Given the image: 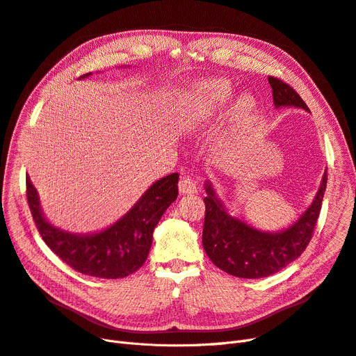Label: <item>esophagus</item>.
Returning <instances> with one entry per match:
<instances>
[{"instance_id":"obj_1","label":"esophagus","mask_w":356,"mask_h":356,"mask_svg":"<svg viewBox=\"0 0 356 356\" xmlns=\"http://www.w3.org/2000/svg\"><path fill=\"white\" fill-rule=\"evenodd\" d=\"M179 191H180L181 195H192V193H196V192H197L196 183H195L191 177L184 176V177H181L180 181H179Z\"/></svg>"}]
</instances>
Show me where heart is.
Segmentation results:
<instances>
[{
	"label": "heart",
	"mask_w": 356,
	"mask_h": 356,
	"mask_svg": "<svg viewBox=\"0 0 356 356\" xmlns=\"http://www.w3.org/2000/svg\"><path fill=\"white\" fill-rule=\"evenodd\" d=\"M233 97V88L225 80L207 81L184 99L181 104V123L186 129H197L204 123L222 113ZM256 113V102L250 96H241L233 107L237 125H245Z\"/></svg>",
	"instance_id": "1"
}]
</instances>
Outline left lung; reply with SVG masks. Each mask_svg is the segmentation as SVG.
<instances>
[{"label": "left lung", "mask_w": 356, "mask_h": 356, "mask_svg": "<svg viewBox=\"0 0 356 356\" xmlns=\"http://www.w3.org/2000/svg\"><path fill=\"white\" fill-rule=\"evenodd\" d=\"M272 87L275 107L293 106L310 112L298 92L289 84L275 76L268 79ZM327 186V173H324L318 192L298 221L284 231L266 233L231 216L216 197L212 184L207 181L204 197L205 222L202 244L212 264L221 270L237 277H266L284 269L302 254L310 243L321 202Z\"/></svg>", "instance_id": "left-lung-1"}]
</instances>
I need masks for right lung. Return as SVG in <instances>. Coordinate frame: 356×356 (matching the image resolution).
Here are the masks:
<instances>
[{"label": "right lung", "instance_id": "1", "mask_svg": "<svg viewBox=\"0 0 356 356\" xmlns=\"http://www.w3.org/2000/svg\"><path fill=\"white\" fill-rule=\"evenodd\" d=\"M90 74H84L88 76ZM179 175H168L141 196L122 218L96 234H71L46 221L35 186L26 177L27 204L43 241L74 270L104 280L125 277L148 257L152 231L165 209L177 199Z\"/></svg>", "mask_w": 356, "mask_h": 356}]
</instances>
